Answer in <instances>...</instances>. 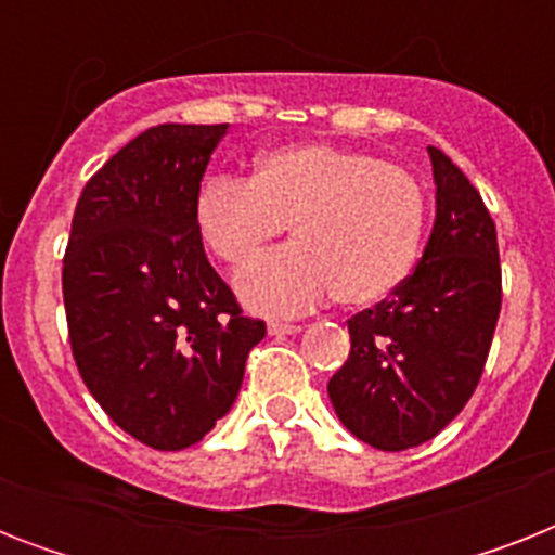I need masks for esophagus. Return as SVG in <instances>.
I'll use <instances>...</instances> for the list:
<instances>
[{"mask_svg":"<svg viewBox=\"0 0 555 555\" xmlns=\"http://www.w3.org/2000/svg\"><path fill=\"white\" fill-rule=\"evenodd\" d=\"M268 331L273 337H285V334H299L302 325H296V322H270Z\"/></svg>","mask_w":555,"mask_h":555,"instance_id":"obj_1","label":"esophagus"}]
</instances>
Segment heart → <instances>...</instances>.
Returning <instances> with one entry per match:
<instances>
[{
    "instance_id": "b5f03b06",
    "label": "heart",
    "mask_w": 555,
    "mask_h": 555,
    "mask_svg": "<svg viewBox=\"0 0 555 555\" xmlns=\"http://www.w3.org/2000/svg\"><path fill=\"white\" fill-rule=\"evenodd\" d=\"M209 253L242 268L285 227L294 247L264 256L238 276L244 302L299 313L337 296L348 308L383 302L421 259L426 195L409 169L369 152L325 143L268 152L250 181L212 178L195 201Z\"/></svg>"
}]
</instances>
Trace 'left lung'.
<instances>
[{"label": "left lung", "mask_w": 555, "mask_h": 555, "mask_svg": "<svg viewBox=\"0 0 555 555\" xmlns=\"http://www.w3.org/2000/svg\"><path fill=\"white\" fill-rule=\"evenodd\" d=\"M438 216L417 268L348 320L351 351L328 379L346 429L400 452L431 440L473 397L501 313L499 235L469 178L429 146Z\"/></svg>", "instance_id": "obj_1"}]
</instances>
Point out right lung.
Instances as JSON below:
<instances>
[{
  "mask_svg": "<svg viewBox=\"0 0 555 555\" xmlns=\"http://www.w3.org/2000/svg\"><path fill=\"white\" fill-rule=\"evenodd\" d=\"M227 124H160L82 186L63 256L72 354L103 412L160 452L198 443L233 405L264 320L207 261L195 201Z\"/></svg>",
  "mask_w": 555,
  "mask_h": 555,
  "instance_id": "1",
  "label": "right lung"
}]
</instances>
